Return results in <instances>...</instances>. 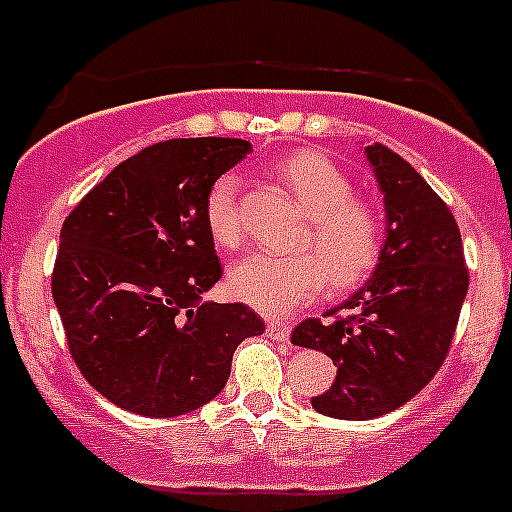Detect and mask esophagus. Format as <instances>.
Returning <instances> with one entry per match:
<instances>
[{"label": "esophagus", "mask_w": 512, "mask_h": 512, "mask_svg": "<svg viewBox=\"0 0 512 512\" xmlns=\"http://www.w3.org/2000/svg\"><path fill=\"white\" fill-rule=\"evenodd\" d=\"M266 330H269V335L279 342H289V335H292V330H289L287 325H281V322H269Z\"/></svg>", "instance_id": "obj_1"}]
</instances>
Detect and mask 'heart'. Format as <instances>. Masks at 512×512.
<instances>
[{
  "label": "heart",
  "instance_id": "obj_1",
  "mask_svg": "<svg viewBox=\"0 0 512 512\" xmlns=\"http://www.w3.org/2000/svg\"><path fill=\"white\" fill-rule=\"evenodd\" d=\"M276 175L312 218L304 243L317 248L321 256L312 251H253L231 266V292L269 317H281L312 302L327 284V276L337 289L363 281L378 264L383 246L375 213L350 200L353 185L330 159L294 152L276 164ZM238 190L241 180L225 172L205 195V225L210 238L223 248L238 246L243 238Z\"/></svg>",
  "mask_w": 512,
  "mask_h": 512
}]
</instances>
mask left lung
I'll return each instance as SVG.
<instances>
[{"label": "left lung", "instance_id": "1", "mask_svg": "<svg viewBox=\"0 0 512 512\" xmlns=\"http://www.w3.org/2000/svg\"><path fill=\"white\" fill-rule=\"evenodd\" d=\"M386 205V238L373 276L332 322L304 320L299 348L337 365L330 391L312 398L317 414L365 421L401 409L437 375L452 345L470 274L462 236L444 200L403 157L365 147Z\"/></svg>", "mask_w": 512, "mask_h": 512}]
</instances>
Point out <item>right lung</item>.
<instances>
[{
	"instance_id": "1",
	"label": "right lung",
	"mask_w": 512,
	"mask_h": 512,
	"mask_svg": "<svg viewBox=\"0 0 512 512\" xmlns=\"http://www.w3.org/2000/svg\"><path fill=\"white\" fill-rule=\"evenodd\" d=\"M251 152L223 137L167 139L121 162L60 231L53 299L83 378L119 409L152 419L213 401L264 320L203 302L223 276L205 195Z\"/></svg>"
}]
</instances>
